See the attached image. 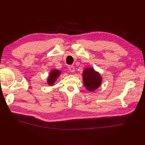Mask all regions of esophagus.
Returning a JSON list of instances; mask_svg holds the SVG:
<instances>
[{
  "label": "esophagus",
  "mask_w": 145,
  "mask_h": 145,
  "mask_svg": "<svg viewBox=\"0 0 145 145\" xmlns=\"http://www.w3.org/2000/svg\"><path fill=\"white\" fill-rule=\"evenodd\" d=\"M69 70L70 72H75V67L73 66H70L69 67Z\"/></svg>",
  "instance_id": "esophagus-1"
}]
</instances>
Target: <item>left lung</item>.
<instances>
[{
	"instance_id": "left-lung-1",
	"label": "left lung",
	"mask_w": 145,
	"mask_h": 145,
	"mask_svg": "<svg viewBox=\"0 0 145 145\" xmlns=\"http://www.w3.org/2000/svg\"><path fill=\"white\" fill-rule=\"evenodd\" d=\"M83 80L85 87L90 91H93L99 88L102 83V76L93 68L87 67L83 71Z\"/></svg>"
}]
</instances>
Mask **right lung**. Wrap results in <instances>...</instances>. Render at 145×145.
Segmentation results:
<instances>
[{"label":"right lung","mask_w":145,"mask_h":145,"mask_svg":"<svg viewBox=\"0 0 145 145\" xmlns=\"http://www.w3.org/2000/svg\"><path fill=\"white\" fill-rule=\"evenodd\" d=\"M61 74V71L57 69L51 70L49 73L48 77L47 78V84L50 86H54L55 83H56L57 78L59 77Z\"/></svg>","instance_id":"add662e5"}]
</instances>
